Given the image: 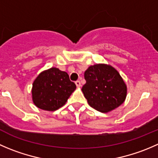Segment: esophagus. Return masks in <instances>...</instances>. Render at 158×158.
Wrapping results in <instances>:
<instances>
[{
	"instance_id": "34e87169",
	"label": "esophagus",
	"mask_w": 158,
	"mask_h": 158,
	"mask_svg": "<svg viewBox=\"0 0 158 158\" xmlns=\"http://www.w3.org/2000/svg\"><path fill=\"white\" fill-rule=\"evenodd\" d=\"M76 86H77V87H80L81 86L80 81H79V80L76 81Z\"/></svg>"
}]
</instances>
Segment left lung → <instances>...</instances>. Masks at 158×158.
Returning <instances> with one entry per match:
<instances>
[{
	"label": "left lung",
	"instance_id": "1",
	"mask_svg": "<svg viewBox=\"0 0 158 158\" xmlns=\"http://www.w3.org/2000/svg\"><path fill=\"white\" fill-rule=\"evenodd\" d=\"M82 91L89 105L102 113L120 106L127 96V85L113 67L106 64L91 65L84 73Z\"/></svg>",
	"mask_w": 158,
	"mask_h": 158
}]
</instances>
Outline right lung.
I'll use <instances>...</instances> for the list:
<instances>
[{
    "label": "right lung",
    "mask_w": 158,
    "mask_h": 158,
    "mask_svg": "<svg viewBox=\"0 0 158 158\" xmlns=\"http://www.w3.org/2000/svg\"><path fill=\"white\" fill-rule=\"evenodd\" d=\"M76 88L68 73L53 67L41 73L34 81L33 102L39 109L55 111L65 105Z\"/></svg>",
    "instance_id": "1"
}]
</instances>
